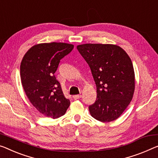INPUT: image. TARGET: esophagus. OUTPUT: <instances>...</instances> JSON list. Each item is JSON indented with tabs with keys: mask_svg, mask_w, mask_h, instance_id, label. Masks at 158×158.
Segmentation results:
<instances>
[{
	"mask_svg": "<svg viewBox=\"0 0 158 158\" xmlns=\"http://www.w3.org/2000/svg\"><path fill=\"white\" fill-rule=\"evenodd\" d=\"M73 98L74 99H80L81 98V94H76V95H73Z\"/></svg>",
	"mask_w": 158,
	"mask_h": 158,
	"instance_id": "esophagus-1",
	"label": "esophagus"
}]
</instances>
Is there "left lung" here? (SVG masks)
Listing matches in <instances>:
<instances>
[{
	"mask_svg": "<svg viewBox=\"0 0 158 158\" xmlns=\"http://www.w3.org/2000/svg\"><path fill=\"white\" fill-rule=\"evenodd\" d=\"M77 49L91 69L97 99L89 106L91 116L102 122L118 118L132 100L135 73L131 59L119 46L84 44Z\"/></svg>",
	"mask_w": 158,
	"mask_h": 158,
	"instance_id": "1",
	"label": "left lung"
}]
</instances>
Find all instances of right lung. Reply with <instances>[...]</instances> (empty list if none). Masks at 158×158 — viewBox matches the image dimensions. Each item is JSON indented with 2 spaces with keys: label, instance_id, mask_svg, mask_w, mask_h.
Here are the masks:
<instances>
[{
  "label": "right lung",
  "instance_id": "1",
  "mask_svg": "<svg viewBox=\"0 0 158 158\" xmlns=\"http://www.w3.org/2000/svg\"><path fill=\"white\" fill-rule=\"evenodd\" d=\"M74 45L63 42L34 45L24 55L20 64L22 85L31 104L47 117L64 115L70 106L54 76L60 60Z\"/></svg>",
  "mask_w": 158,
  "mask_h": 158
}]
</instances>
